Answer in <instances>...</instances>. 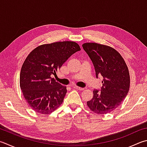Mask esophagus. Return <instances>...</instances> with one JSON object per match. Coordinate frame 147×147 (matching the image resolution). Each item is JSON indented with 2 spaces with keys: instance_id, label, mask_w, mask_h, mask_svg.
<instances>
[{
  "instance_id": "1",
  "label": "esophagus",
  "mask_w": 147,
  "mask_h": 147,
  "mask_svg": "<svg viewBox=\"0 0 147 147\" xmlns=\"http://www.w3.org/2000/svg\"><path fill=\"white\" fill-rule=\"evenodd\" d=\"M74 88H75V89H77V90H84V88H83L77 86H74Z\"/></svg>"
}]
</instances>
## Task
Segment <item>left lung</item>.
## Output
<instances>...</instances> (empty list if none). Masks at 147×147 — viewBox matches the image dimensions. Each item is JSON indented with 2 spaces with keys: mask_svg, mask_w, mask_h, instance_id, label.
Wrapping results in <instances>:
<instances>
[{
  "mask_svg": "<svg viewBox=\"0 0 147 147\" xmlns=\"http://www.w3.org/2000/svg\"><path fill=\"white\" fill-rule=\"evenodd\" d=\"M82 47L92 61L96 77H103L101 91L93 90L87 106L98 115L115 110L126 97L130 87L129 69L123 58L111 47L96 43H85Z\"/></svg>",
  "mask_w": 147,
  "mask_h": 147,
  "instance_id": "obj_1",
  "label": "left lung"
}]
</instances>
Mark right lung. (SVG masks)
Returning <instances> with one entry per match:
<instances>
[{
  "mask_svg": "<svg viewBox=\"0 0 147 147\" xmlns=\"http://www.w3.org/2000/svg\"><path fill=\"white\" fill-rule=\"evenodd\" d=\"M80 50L78 43L65 41L43 44L30 52L22 66L20 86L31 109L48 115L61 105L66 87L51 76L56 75L63 63Z\"/></svg>",
  "mask_w": 147,
  "mask_h": 147,
  "instance_id": "obj_1",
  "label": "right lung"
}]
</instances>
